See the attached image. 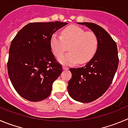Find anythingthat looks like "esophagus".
<instances>
[{
	"mask_svg": "<svg viewBox=\"0 0 128 128\" xmlns=\"http://www.w3.org/2000/svg\"><path fill=\"white\" fill-rule=\"evenodd\" d=\"M63 69L64 70H67L68 69V66H65V65H63Z\"/></svg>",
	"mask_w": 128,
	"mask_h": 128,
	"instance_id": "34e87169",
	"label": "esophagus"
}]
</instances>
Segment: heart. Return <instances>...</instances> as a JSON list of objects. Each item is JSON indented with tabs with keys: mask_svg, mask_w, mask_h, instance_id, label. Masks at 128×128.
<instances>
[{
	"mask_svg": "<svg viewBox=\"0 0 128 128\" xmlns=\"http://www.w3.org/2000/svg\"><path fill=\"white\" fill-rule=\"evenodd\" d=\"M62 36L52 35L50 46L56 58L62 55L68 49L70 52L59 58L63 64H85L89 62L97 52L98 40L93 31H86L77 26H70L63 29Z\"/></svg>",
	"mask_w": 128,
	"mask_h": 128,
	"instance_id": "b5f03b06",
	"label": "heart"
}]
</instances>
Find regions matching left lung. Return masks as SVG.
Segmentation results:
<instances>
[{"label":"left lung","instance_id":"obj_1","mask_svg":"<svg viewBox=\"0 0 128 128\" xmlns=\"http://www.w3.org/2000/svg\"><path fill=\"white\" fill-rule=\"evenodd\" d=\"M78 23L90 29L98 40L96 54L84 66L70 68L72 76L68 86L69 95L76 101L87 103L101 97L110 87L119 58L116 43L104 28L92 22Z\"/></svg>","mask_w":128,"mask_h":128}]
</instances>
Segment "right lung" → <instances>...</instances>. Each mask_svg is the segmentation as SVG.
<instances>
[{
	"mask_svg": "<svg viewBox=\"0 0 128 128\" xmlns=\"http://www.w3.org/2000/svg\"><path fill=\"white\" fill-rule=\"evenodd\" d=\"M67 22H31L20 30L10 44L8 75L16 92L30 101L50 95L52 85L62 72L50 46L52 35Z\"/></svg>",
	"mask_w": 128,
	"mask_h": 128,
	"instance_id": "1",
	"label": "right lung"
}]
</instances>
